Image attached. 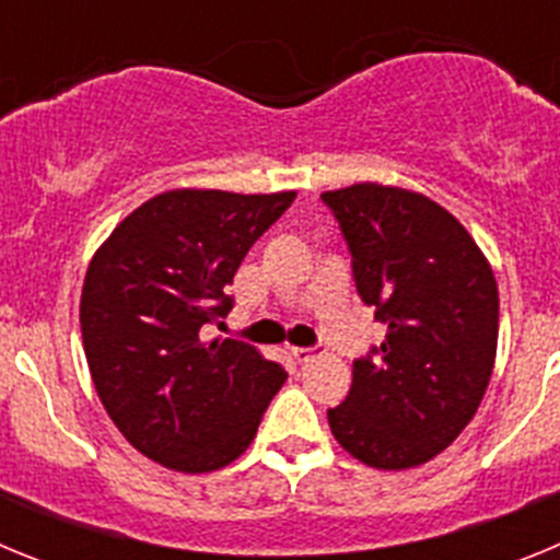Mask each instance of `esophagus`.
<instances>
[{"label":"esophagus","instance_id":"esophagus-1","mask_svg":"<svg viewBox=\"0 0 560 560\" xmlns=\"http://www.w3.org/2000/svg\"><path fill=\"white\" fill-rule=\"evenodd\" d=\"M316 355H323V348H319V345H316V348H291V359H294L296 364H308Z\"/></svg>","mask_w":560,"mask_h":560}]
</instances>
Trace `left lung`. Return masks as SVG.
I'll list each match as a JSON object with an SVG mask.
<instances>
[{
  "instance_id": "1",
  "label": "left lung",
  "mask_w": 560,
  "mask_h": 560,
  "mask_svg": "<svg viewBox=\"0 0 560 560\" xmlns=\"http://www.w3.org/2000/svg\"><path fill=\"white\" fill-rule=\"evenodd\" d=\"M353 257L361 303L387 325L353 361L334 438L361 463L400 471L448 448L493 373L499 291L474 237L438 201L400 187L323 192Z\"/></svg>"
}]
</instances>
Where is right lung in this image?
Instances as JSON below:
<instances>
[{"instance_id":"add662e5","label":"right lung","mask_w":560,"mask_h":560,"mask_svg":"<svg viewBox=\"0 0 560 560\" xmlns=\"http://www.w3.org/2000/svg\"><path fill=\"white\" fill-rule=\"evenodd\" d=\"M294 196L167 190L120 221L89 264V373L122 438L165 468L230 465L283 387L277 361L246 341H205L201 328L230 314L226 285Z\"/></svg>"}]
</instances>
